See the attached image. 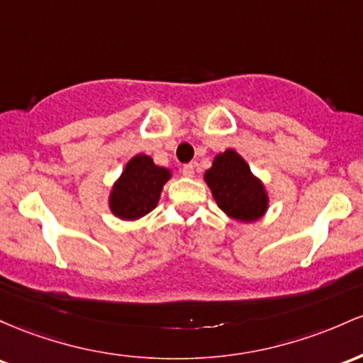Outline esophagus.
Instances as JSON below:
<instances>
[{
  "label": "esophagus",
  "mask_w": 363,
  "mask_h": 363,
  "mask_svg": "<svg viewBox=\"0 0 363 363\" xmlns=\"http://www.w3.org/2000/svg\"><path fill=\"white\" fill-rule=\"evenodd\" d=\"M182 173H183V177L192 178V177H194V173H195V166L192 164V162H189V164L183 166V168H182Z\"/></svg>",
  "instance_id": "1"
}]
</instances>
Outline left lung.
I'll return each instance as SVG.
<instances>
[{
  "instance_id": "8db88e82",
  "label": "left lung",
  "mask_w": 363,
  "mask_h": 363,
  "mask_svg": "<svg viewBox=\"0 0 363 363\" xmlns=\"http://www.w3.org/2000/svg\"><path fill=\"white\" fill-rule=\"evenodd\" d=\"M203 182L219 209L235 221L255 223L269 209L266 185L235 149L216 154L213 166L203 173Z\"/></svg>"
}]
</instances>
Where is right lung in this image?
<instances>
[{"mask_svg":"<svg viewBox=\"0 0 363 363\" xmlns=\"http://www.w3.org/2000/svg\"><path fill=\"white\" fill-rule=\"evenodd\" d=\"M173 177L169 168L157 166L152 157L137 154L109 190L108 206L121 221H137L149 214L160 202L162 186Z\"/></svg>","mask_w":363,"mask_h":363,"instance_id":"obj_1","label":"right lung"}]
</instances>
